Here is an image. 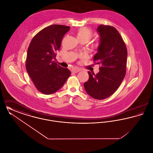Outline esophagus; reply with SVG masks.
<instances>
[{"mask_svg": "<svg viewBox=\"0 0 153 153\" xmlns=\"http://www.w3.org/2000/svg\"><path fill=\"white\" fill-rule=\"evenodd\" d=\"M81 70L79 69V68H74V69H72V72H73V73H77V72H80L81 71Z\"/></svg>", "mask_w": 153, "mask_h": 153, "instance_id": "esophagus-1", "label": "esophagus"}]
</instances>
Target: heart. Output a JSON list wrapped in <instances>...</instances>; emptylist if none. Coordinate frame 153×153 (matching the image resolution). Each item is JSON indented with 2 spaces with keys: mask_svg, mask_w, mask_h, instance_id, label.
Returning <instances> with one entry per match:
<instances>
[{
  "mask_svg": "<svg viewBox=\"0 0 153 153\" xmlns=\"http://www.w3.org/2000/svg\"><path fill=\"white\" fill-rule=\"evenodd\" d=\"M92 34L93 33L91 30L88 29L86 27H82L77 30L76 32V36L80 42L85 41L87 42L92 36ZM96 46V45H94V47L95 48Z\"/></svg>",
  "mask_w": 153,
  "mask_h": 153,
  "instance_id": "1",
  "label": "heart"
}]
</instances>
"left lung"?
Masks as SVG:
<instances>
[{
	"instance_id": "left-lung-1",
	"label": "left lung",
	"mask_w": 153,
	"mask_h": 153,
	"mask_svg": "<svg viewBox=\"0 0 153 153\" xmlns=\"http://www.w3.org/2000/svg\"><path fill=\"white\" fill-rule=\"evenodd\" d=\"M100 44L94 60L100 64L99 72H88L89 80L84 84L88 95L102 100L112 95L126 75L127 51L123 40L115 27L101 25L97 28Z\"/></svg>"
}]
</instances>
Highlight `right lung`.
<instances>
[{"label":"right lung","mask_w":153,"mask_h":153,"mask_svg":"<svg viewBox=\"0 0 153 153\" xmlns=\"http://www.w3.org/2000/svg\"><path fill=\"white\" fill-rule=\"evenodd\" d=\"M70 27L53 25L38 33L27 49L26 71L38 91L45 95L55 93L63 86L71 71L58 65L53 59Z\"/></svg>","instance_id":"obj_1"}]
</instances>
